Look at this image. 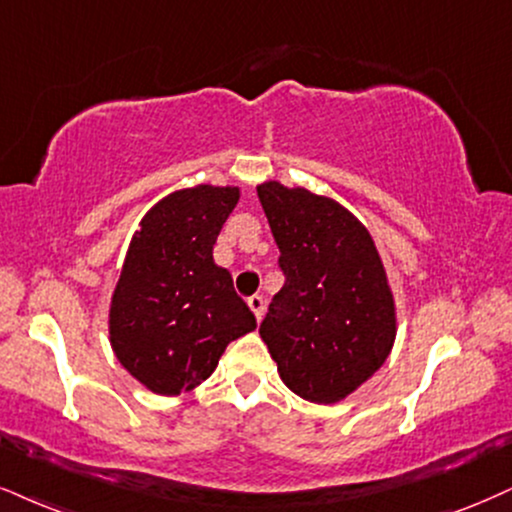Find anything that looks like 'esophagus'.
<instances>
[{
    "label": "esophagus",
    "mask_w": 512,
    "mask_h": 512,
    "mask_svg": "<svg viewBox=\"0 0 512 512\" xmlns=\"http://www.w3.org/2000/svg\"><path fill=\"white\" fill-rule=\"evenodd\" d=\"M249 308H251V311H254V315H256L258 323H261L263 311H266V304H263V296H258V294L249 296Z\"/></svg>",
    "instance_id": "obj_1"
}]
</instances>
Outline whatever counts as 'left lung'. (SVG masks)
Listing matches in <instances>:
<instances>
[{"mask_svg": "<svg viewBox=\"0 0 512 512\" xmlns=\"http://www.w3.org/2000/svg\"><path fill=\"white\" fill-rule=\"evenodd\" d=\"M256 192L287 277L258 332L296 396L337 403L382 368L396 339L380 251L339 201L277 180Z\"/></svg>", "mask_w": 512, "mask_h": 512, "instance_id": "8db88e82", "label": "left lung"}]
</instances>
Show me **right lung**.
<instances>
[{"mask_svg":"<svg viewBox=\"0 0 512 512\" xmlns=\"http://www.w3.org/2000/svg\"><path fill=\"white\" fill-rule=\"evenodd\" d=\"M235 185H194L154 204L130 239L111 294L109 339L118 363L159 396L208 380L232 339L256 318L213 261L220 227L239 201Z\"/></svg>","mask_w":512,"mask_h":512,"instance_id":"obj_1","label":"right lung"}]
</instances>
